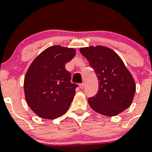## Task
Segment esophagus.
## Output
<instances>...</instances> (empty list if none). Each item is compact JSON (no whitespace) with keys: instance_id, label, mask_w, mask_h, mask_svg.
Segmentation results:
<instances>
[{"instance_id":"1","label":"esophagus","mask_w":152,"mask_h":152,"mask_svg":"<svg viewBox=\"0 0 152 152\" xmlns=\"http://www.w3.org/2000/svg\"><path fill=\"white\" fill-rule=\"evenodd\" d=\"M84 87H85V83H81V84H79V88H81V89H83L84 88Z\"/></svg>"}]
</instances>
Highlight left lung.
I'll return each instance as SVG.
<instances>
[{
    "instance_id": "obj_1",
    "label": "left lung",
    "mask_w": 152,
    "mask_h": 152,
    "mask_svg": "<svg viewBox=\"0 0 152 152\" xmlns=\"http://www.w3.org/2000/svg\"><path fill=\"white\" fill-rule=\"evenodd\" d=\"M99 81V90L88 98L93 110L112 117L123 112L132 104L136 85L132 74L120 57L110 48L103 46L81 48Z\"/></svg>"
}]
</instances>
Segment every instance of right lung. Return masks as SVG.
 <instances>
[{"instance_id":"1","label":"right lung","mask_w":152,"mask_h":152,"mask_svg":"<svg viewBox=\"0 0 152 152\" xmlns=\"http://www.w3.org/2000/svg\"><path fill=\"white\" fill-rule=\"evenodd\" d=\"M75 55L73 48L56 45L41 53L29 66L23 83L25 98L39 117L52 120L68 110L78 85L71 82L65 64Z\"/></svg>"}]
</instances>
